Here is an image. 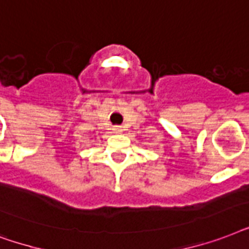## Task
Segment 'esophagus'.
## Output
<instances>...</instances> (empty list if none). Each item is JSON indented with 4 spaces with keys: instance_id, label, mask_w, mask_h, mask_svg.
I'll list each match as a JSON object with an SVG mask.
<instances>
[{
    "instance_id": "obj_1",
    "label": "esophagus",
    "mask_w": 249,
    "mask_h": 249,
    "mask_svg": "<svg viewBox=\"0 0 249 249\" xmlns=\"http://www.w3.org/2000/svg\"><path fill=\"white\" fill-rule=\"evenodd\" d=\"M122 127H119V126H115V127H113V132H114V134H121V132H122Z\"/></svg>"
}]
</instances>
